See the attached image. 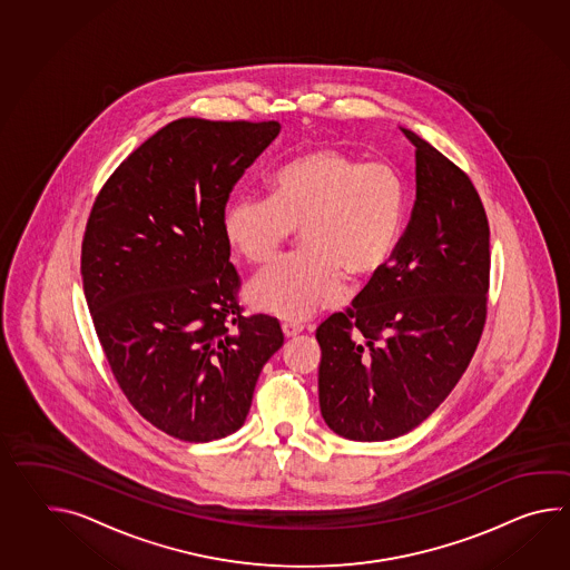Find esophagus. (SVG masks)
Returning a JSON list of instances; mask_svg holds the SVG:
<instances>
[{"label": "esophagus", "instance_id": "1", "mask_svg": "<svg viewBox=\"0 0 570 570\" xmlns=\"http://www.w3.org/2000/svg\"><path fill=\"white\" fill-rule=\"evenodd\" d=\"M282 331H284L286 340H294L296 335H301V333H303V327H301V325H296V323H284V325H282Z\"/></svg>", "mask_w": 570, "mask_h": 570}]
</instances>
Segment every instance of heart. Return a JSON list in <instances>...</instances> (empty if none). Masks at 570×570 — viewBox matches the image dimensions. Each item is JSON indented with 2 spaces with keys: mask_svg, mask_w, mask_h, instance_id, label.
I'll list each match as a JSON object with an SVG mask.
<instances>
[{
  "mask_svg": "<svg viewBox=\"0 0 570 570\" xmlns=\"http://www.w3.org/2000/svg\"><path fill=\"white\" fill-rule=\"evenodd\" d=\"M272 188V196L243 194L225 213L228 243L252 264L276 257L303 228V254L249 282L257 311L303 323L342 303L345 272L372 278L393 259L406 218V181L393 164L318 147L282 165Z\"/></svg>",
  "mask_w": 570,
  "mask_h": 570,
  "instance_id": "heart-1",
  "label": "heart"
}]
</instances>
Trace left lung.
Instances as JSON below:
<instances>
[{
	"instance_id": "obj_1",
	"label": "left lung",
	"mask_w": 570,
	"mask_h": 570,
	"mask_svg": "<svg viewBox=\"0 0 570 570\" xmlns=\"http://www.w3.org/2000/svg\"><path fill=\"white\" fill-rule=\"evenodd\" d=\"M417 198L386 267L316 330L318 405L354 442L415 430L452 393L481 342L489 220L470 177L413 130Z\"/></svg>"
}]
</instances>
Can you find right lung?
Masks as SVG:
<instances>
[{"instance_id": "1", "label": "right lung", "mask_w": 570, "mask_h": 570, "mask_svg": "<svg viewBox=\"0 0 570 570\" xmlns=\"http://www.w3.org/2000/svg\"><path fill=\"white\" fill-rule=\"evenodd\" d=\"M279 125L179 118L104 184L81 245L94 327L118 386L157 430L213 442L239 430L284 343L243 316L225 206Z\"/></svg>"}]
</instances>
